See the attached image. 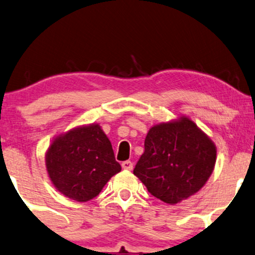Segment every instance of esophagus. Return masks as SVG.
I'll return each instance as SVG.
<instances>
[{
  "label": "esophagus",
  "mask_w": 255,
  "mask_h": 255,
  "mask_svg": "<svg viewBox=\"0 0 255 255\" xmlns=\"http://www.w3.org/2000/svg\"><path fill=\"white\" fill-rule=\"evenodd\" d=\"M122 168L125 169V170H132L133 163L131 161H124L122 162Z\"/></svg>",
  "instance_id": "1"
}]
</instances>
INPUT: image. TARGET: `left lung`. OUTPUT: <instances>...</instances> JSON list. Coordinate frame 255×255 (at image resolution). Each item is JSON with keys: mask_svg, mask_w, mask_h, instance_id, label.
Listing matches in <instances>:
<instances>
[{"mask_svg": "<svg viewBox=\"0 0 255 255\" xmlns=\"http://www.w3.org/2000/svg\"><path fill=\"white\" fill-rule=\"evenodd\" d=\"M215 161L214 143L189 118L181 117L150 128L133 174L152 196L175 204L206 184Z\"/></svg>", "mask_w": 255, "mask_h": 255, "instance_id": "8db88e82", "label": "left lung"}]
</instances>
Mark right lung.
Returning a JSON list of instances; mask_svg holds the SVG:
<instances>
[{
    "label": "right lung",
    "instance_id": "1",
    "mask_svg": "<svg viewBox=\"0 0 255 255\" xmlns=\"http://www.w3.org/2000/svg\"><path fill=\"white\" fill-rule=\"evenodd\" d=\"M46 168L56 189L78 202L98 196L110 178L122 170L98 124L56 137L47 151Z\"/></svg>",
    "mask_w": 255,
    "mask_h": 255
}]
</instances>
